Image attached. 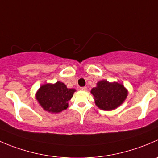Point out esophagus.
<instances>
[{
	"mask_svg": "<svg viewBox=\"0 0 158 158\" xmlns=\"http://www.w3.org/2000/svg\"><path fill=\"white\" fill-rule=\"evenodd\" d=\"M86 87L85 86H83V87H80V88H79V89L80 90H82V91H85V90H86Z\"/></svg>",
	"mask_w": 158,
	"mask_h": 158,
	"instance_id": "esophagus-1",
	"label": "esophagus"
}]
</instances>
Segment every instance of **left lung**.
<instances>
[{
	"label": "left lung",
	"instance_id": "8db88e82",
	"mask_svg": "<svg viewBox=\"0 0 158 158\" xmlns=\"http://www.w3.org/2000/svg\"><path fill=\"white\" fill-rule=\"evenodd\" d=\"M96 86L92 89L96 105L103 110H113L120 106L127 96V90L123 84L99 81Z\"/></svg>",
	"mask_w": 158,
	"mask_h": 158
}]
</instances>
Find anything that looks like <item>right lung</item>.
<instances>
[{
  "instance_id": "1",
  "label": "right lung",
  "mask_w": 158,
  "mask_h": 158,
  "mask_svg": "<svg viewBox=\"0 0 158 158\" xmlns=\"http://www.w3.org/2000/svg\"><path fill=\"white\" fill-rule=\"evenodd\" d=\"M76 91L68 89L61 82L42 85L36 93V99L41 106L49 113H60L69 106V101Z\"/></svg>"
}]
</instances>
